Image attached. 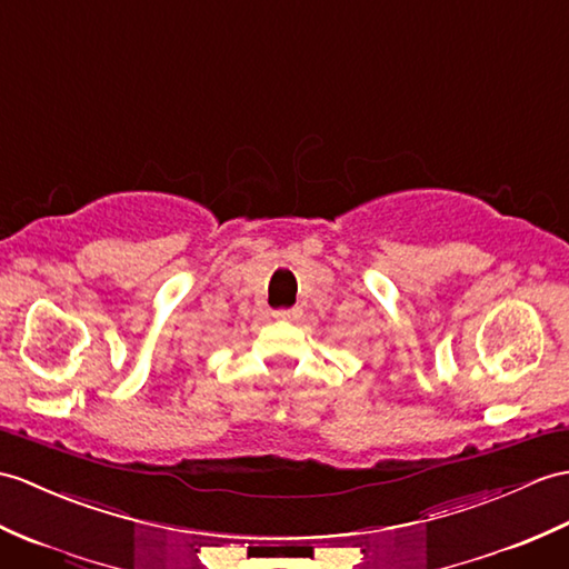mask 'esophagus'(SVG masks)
I'll list each match as a JSON object with an SVG mask.
<instances>
[{
    "label": "esophagus",
    "instance_id": "1",
    "mask_svg": "<svg viewBox=\"0 0 569 569\" xmlns=\"http://www.w3.org/2000/svg\"><path fill=\"white\" fill-rule=\"evenodd\" d=\"M273 317L281 322H288V320H296L298 310H273Z\"/></svg>",
    "mask_w": 569,
    "mask_h": 569
}]
</instances>
